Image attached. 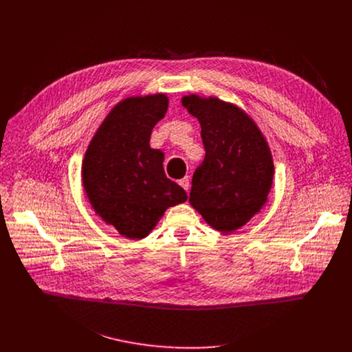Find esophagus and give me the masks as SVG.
Listing matches in <instances>:
<instances>
[{"label": "esophagus", "mask_w": 352, "mask_h": 352, "mask_svg": "<svg viewBox=\"0 0 352 352\" xmlns=\"http://www.w3.org/2000/svg\"><path fill=\"white\" fill-rule=\"evenodd\" d=\"M179 185L188 192V189H189V186H190V182H189V178L188 177H185V178H182L181 181H179Z\"/></svg>", "instance_id": "esophagus-1"}]
</instances>
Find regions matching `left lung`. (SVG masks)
<instances>
[{"label": "left lung", "mask_w": 352, "mask_h": 352, "mask_svg": "<svg viewBox=\"0 0 352 352\" xmlns=\"http://www.w3.org/2000/svg\"><path fill=\"white\" fill-rule=\"evenodd\" d=\"M181 103L202 126L206 150L192 178L189 204L216 231L234 232L267 202L274 177L270 146L255 120L236 104L195 93Z\"/></svg>", "instance_id": "8db88e82"}]
</instances>
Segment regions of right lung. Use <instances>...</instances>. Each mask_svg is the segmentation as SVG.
Listing matches in <instances>:
<instances>
[{
  "instance_id": "right-lung-1",
  "label": "right lung",
  "mask_w": 352,
  "mask_h": 352,
  "mask_svg": "<svg viewBox=\"0 0 352 352\" xmlns=\"http://www.w3.org/2000/svg\"><path fill=\"white\" fill-rule=\"evenodd\" d=\"M166 93L125 97L93 135L82 162V185L94 213L128 239L146 238L186 192L164 174V153L150 147L166 116Z\"/></svg>"
}]
</instances>
